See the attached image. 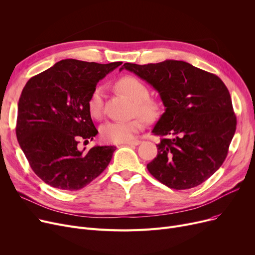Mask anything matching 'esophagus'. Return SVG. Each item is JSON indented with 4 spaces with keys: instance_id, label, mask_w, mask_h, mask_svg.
Here are the masks:
<instances>
[{
    "instance_id": "obj_1",
    "label": "esophagus",
    "mask_w": 255,
    "mask_h": 255,
    "mask_svg": "<svg viewBox=\"0 0 255 255\" xmlns=\"http://www.w3.org/2000/svg\"><path fill=\"white\" fill-rule=\"evenodd\" d=\"M141 141L138 140V139H135V140H131V141H127V142H124L123 144L125 145H138Z\"/></svg>"
}]
</instances>
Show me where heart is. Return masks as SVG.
I'll list each match as a JSON object with an SVG mask.
<instances>
[{
	"instance_id": "heart-1",
	"label": "heart",
	"mask_w": 255,
	"mask_h": 255,
	"mask_svg": "<svg viewBox=\"0 0 255 255\" xmlns=\"http://www.w3.org/2000/svg\"><path fill=\"white\" fill-rule=\"evenodd\" d=\"M118 89L134 101L133 114L138 115L146 121L156 120L162 112V104L159 100L151 98L149 87L142 80L133 75H125L117 82ZM105 88L97 86L92 91L88 109L92 117L100 119L104 113ZM134 118L129 121H112L105 123L101 129V137L109 142L122 143L131 141L144 126V121Z\"/></svg>"
}]
</instances>
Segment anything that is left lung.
<instances>
[{"mask_svg":"<svg viewBox=\"0 0 255 255\" xmlns=\"http://www.w3.org/2000/svg\"><path fill=\"white\" fill-rule=\"evenodd\" d=\"M160 94L166 107L153 129L161 136L158 154L146 165L159 182L176 190L208 180L224 162L237 118L230 92L215 74L184 61L125 63Z\"/></svg>","mask_w":255,"mask_h":255,"instance_id":"obj_1","label":"left lung"}]
</instances>
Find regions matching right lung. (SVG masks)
I'll return each mask as SVG.
<instances>
[{
	"instance_id": "obj_1",
	"label": "right lung",
	"mask_w": 255,
	"mask_h": 255,
	"mask_svg": "<svg viewBox=\"0 0 255 255\" xmlns=\"http://www.w3.org/2000/svg\"><path fill=\"white\" fill-rule=\"evenodd\" d=\"M122 62L62 60L28 80L18 101L16 136L36 175L62 190H79L110 164L116 146L89 142L98 131L88 109L92 91Z\"/></svg>"
}]
</instances>
